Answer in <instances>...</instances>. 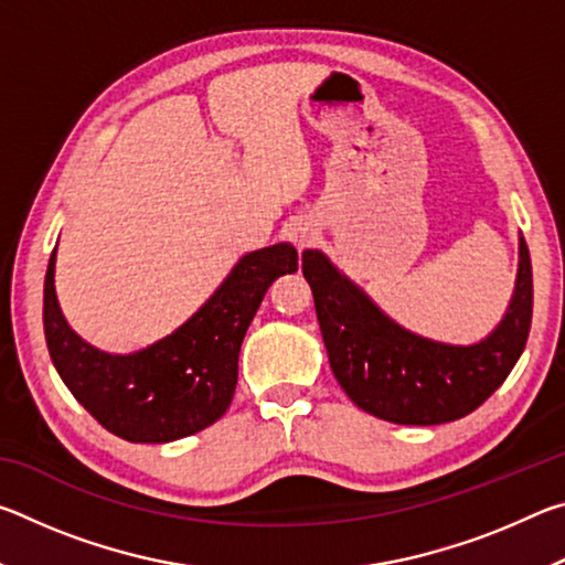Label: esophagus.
I'll return each mask as SVG.
<instances>
[{"label":"esophagus","instance_id":"34e87169","mask_svg":"<svg viewBox=\"0 0 565 565\" xmlns=\"http://www.w3.org/2000/svg\"><path fill=\"white\" fill-rule=\"evenodd\" d=\"M313 238H317V228H313L311 224H296L294 228H291V242L299 246V248H303V246H309Z\"/></svg>","mask_w":565,"mask_h":565}]
</instances>
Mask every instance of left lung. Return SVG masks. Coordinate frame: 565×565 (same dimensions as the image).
<instances>
[{"mask_svg": "<svg viewBox=\"0 0 565 565\" xmlns=\"http://www.w3.org/2000/svg\"><path fill=\"white\" fill-rule=\"evenodd\" d=\"M301 271L333 376L353 404L391 424L436 426L471 414L511 374L531 331L533 271L523 236L509 309L499 327L471 347L398 327L317 248L301 254Z\"/></svg>", "mask_w": 565, "mask_h": 565, "instance_id": "1", "label": "left lung"}]
</instances>
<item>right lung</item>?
<instances>
[{
	"label": "right lung",
	"instance_id": "add662e5",
	"mask_svg": "<svg viewBox=\"0 0 565 565\" xmlns=\"http://www.w3.org/2000/svg\"><path fill=\"white\" fill-rule=\"evenodd\" d=\"M52 252L44 279V337L72 396L114 436L169 444L226 414L238 379V351L269 286L299 269L291 244L238 259L224 284L186 323L127 356L89 347L70 329L54 291Z\"/></svg>",
	"mask_w": 565,
	"mask_h": 565
}]
</instances>
